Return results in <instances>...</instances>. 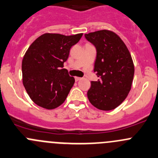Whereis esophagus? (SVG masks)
Wrapping results in <instances>:
<instances>
[{
    "label": "esophagus",
    "instance_id": "esophagus-1",
    "mask_svg": "<svg viewBox=\"0 0 158 158\" xmlns=\"http://www.w3.org/2000/svg\"><path fill=\"white\" fill-rule=\"evenodd\" d=\"M81 79H82V78H80V77H75V80H76V82H77V81L81 80Z\"/></svg>",
    "mask_w": 158,
    "mask_h": 158
}]
</instances>
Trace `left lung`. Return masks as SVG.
Here are the masks:
<instances>
[{
	"label": "left lung",
	"mask_w": 158,
	"mask_h": 158,
	"mask_svg": "<svg viewBox=\"0 0 158 158\" xmlns=\"http://www.w3.org/2000/svg\"><path fill=\"white\" fill-rule=\"evenodd\" d=\"M96 49L94 72L99 79L92 81L87 96L97 109L112 110L123 102L131 89L134 66L121 38L107 30L85 34Z\"/></svg>",
	"instance_id": "obj_1"
}]
</instances>
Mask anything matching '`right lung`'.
<instances>
[{
  "mask_svg": "<svg viewBox=\"0 0 158 158\" xmlns=\"http://www.w3.org/2000/svg\"><path fill=\"white\" fill-rule=\"evenodd\" d=\"M82 34L65 35L46 33L30 45L22 60L23 84L35 104L52 110L64 102L75 79L63 69L72 46Z\"/></svg>",
  "mask_w": 158,
  "mask_h": 158,
  "instance_id": "add662e5",
  "label": "right lung"
}]
</instances>
